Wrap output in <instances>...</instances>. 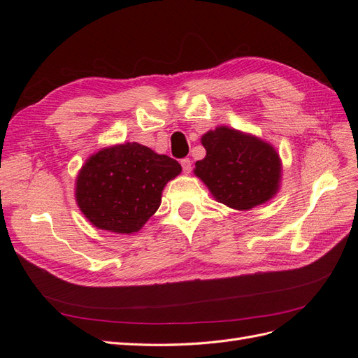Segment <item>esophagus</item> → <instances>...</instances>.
<instances>
[{"instance_id": "34e87169", "label": "esophagus", "mask_w": 358, "mask_h": 358, "mask_svg": "<svg viewBox=\"0 0 358 358\" xmlns=\"http://www.w3.org/2000/svg\"><path fill=\"white\" fill-rule=\"evenodd\" d=\"M191 164H192V162H191V159L189 158H183L182 161H180V166H182V169H183V171H185V173H189L191 171Z\"/></svg>"}]
</instances>
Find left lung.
<instances>
[{"label":"left lung","instance_id":"left-lung-1","mask_svg":"<svg viewBox=\"0 0 358 358\" xmlns=\"http://www.w3.org/2000/svg\"><path fill=\"white\" fill-rule=\"evenodd\" d=\"M201 145L206 157L196 162L194 175L220 203L249 210L278 192L282 162L264 140L221 125L203 134Z\"/></svg>","mask_w":358,"mask_h":358}]
</instances>
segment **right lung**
<instances>
[{"label":"right lung","mask_w":358,"mask_h":358,"mask_svg":"<svg viewBox=\"0 0 358 358\" xmlns=\"http://www.w3.org/2000/svg\"><path fill=\"white\" fill-rule=\"evenodd\" d=\"M182 167L140 143L104 148L85 161L76 178V201L100 230L137 233L161 204L166 183Z\"/></svg>","instance_id":"right-lung-1"}]
</instances>
